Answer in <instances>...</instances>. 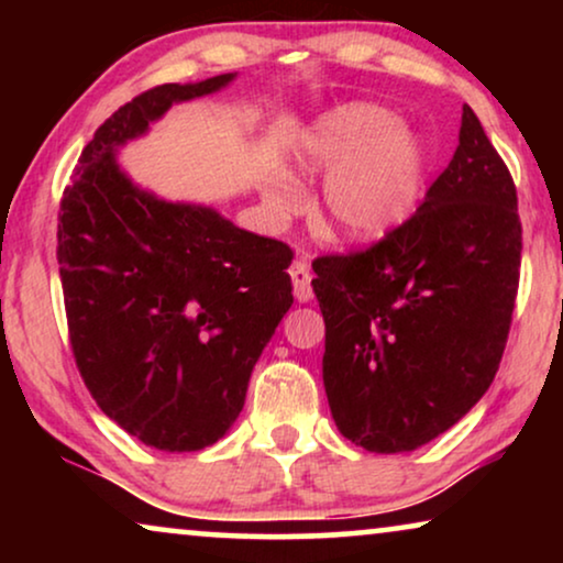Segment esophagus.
<instances>
[{"mask_svg": "<svg viewBox=\"0 0 563 563\" xmlns=\"http://www.w3.org/2000/svg\"><path fill=\"white\" fill-rule=\"evenodd\" d=\"M289 279H291V287H295L297 302H302V305L310 302V299H312V287H310L312 276H310V266H307L302 258H297L295 264L289 266Z\"/></svg>", "mask_w": 563, "mask_h": 563, "instance_id": "1", "label": "esophagus"}]
</instances>
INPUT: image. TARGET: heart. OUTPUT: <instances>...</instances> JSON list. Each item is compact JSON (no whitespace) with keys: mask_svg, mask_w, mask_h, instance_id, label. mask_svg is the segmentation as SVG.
<instances>
[{"mask_svg":"<svg viewBox=\"0 0 563 563\" xmlns=\"http://www.w3.org/2000/svg\"><path fill=\"white\" fill-rule=\"evenodd\" d=\"M299 166L325 174L320 222L333 238L374 243L402 225L418 197L426 156L420 143L376 104H343L322 114L305 137ZM274 212H295L287 181L266 189Z\"/></svg>","mask_w":563,"mask_h":563,"instance_id":"1","label":"heart"}]
</instances>
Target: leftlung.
Instances as JSON below:
<instances>
[{
  "mask_svg": "<svg viewBox=\"0 0 563 563\" xmlns=\"http://www.w3.org/2000/svg\"><path fill=\"white\" fill-rule=\"evenodd\" d=\"M512 176L464 104L459 148L405 225L312 264L322 384L341 433L407 453L456 426L503 358L520 276Z\"/></svg>",
  "mask_w": 563,
  "mask_h": 563,
  "instance_id": "8db88e82",
  "label": "left lung"
}]
</instances>
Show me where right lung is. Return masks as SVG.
<instances>
[{"instance_id":"1","label":"right lung","mask_w":563,"mask_h":563,"mask_svg":"<svg viewBox=\"0 0 563 563\" xmlns=\"http://www.w3.org/2000/svg\"><path fill=\"white\" fill-rule=\"evenodd\" d=\"M238 74L164 84L97 130L60 199L58 264L76 366L107 418L151 449L218 443L253 366L295 302L291 251L210 205L172 202L130 179L118 153L174 104Z\"/></svg>"}]
</instances>
